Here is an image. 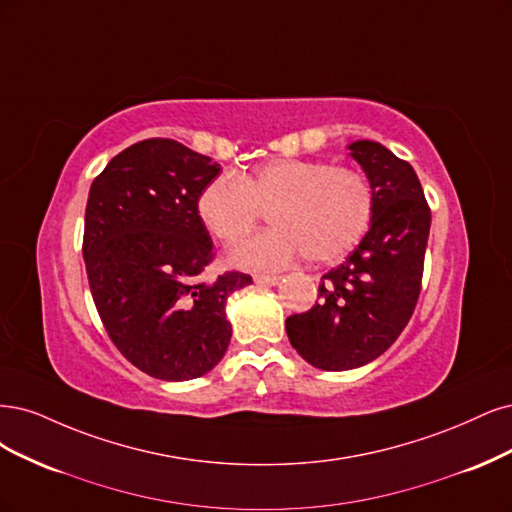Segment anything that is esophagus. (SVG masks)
<instances>
[{
  "instance_id": "obj_1",
  "label": "esophagus",
  "mask_w": 512,
  "mask_h": 512,
  "mask_svg": "<svg viewBox=\"0 0 512 512\" xmlns=\"http://www.w3.org/2000/svg\"><path fill=\"white\" fill-rule=\"evenodd\" d=\"M253 278H255V283H259V285H276L280 280L278 274H255Z\"/></svg>"
}]
</instances>
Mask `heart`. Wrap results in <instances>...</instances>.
<instances>
[{
  "instance_id": "obj_1",
  "label": "heart",
  "mask_w": 512,
  "mask_h": 512,
  "mask_svg": "<svg viewBox=\"0 0 512 512\" xmlns=\"http://www.w3.org/2000/svg\"><path fill=\"white\" fill-rule=\"evenodd\" d=\"M263 210L274 225L234 251L236 266L278 268L300 253L315 263L344 255L366 234L374 193L359 170L272 159L249 174L212 178L197 195L204 227L227 246L249 236Z\"/></svg>"
}]
</instances>
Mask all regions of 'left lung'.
<instances>
[{"label":"left lung","instance_id":"1","mask_svg":"<svg viewBox=\"0 0 512 512\" xmlns=\"http://www.w3.org/2000/svg\"><path fill=\"white\" fill-rule=\"evenodd\" d=\"M374 193L368 234L338 268L321 276L319 302L287 317V336L310 366H366L398 340L415 312L432 212L417 172L378 142H353Z\"/></svg>","mask_w":512,"mask_h":512}]
</instances>
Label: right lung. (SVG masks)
Wrapping results in <instances>:
<instances>
[{"instance_id": "obj_1", "label": "right lung", "mask_w": 512, "mask_h": 512, "mask_svg": "<svg viewBox=\"0 0 512 512\" xmlns=\"http://www.w3.org/2000/svg\"><path fill=\"white\" fill-rule=\"evenodd\" d=\"M219 163L170 138L136 142L95 176L82 255L97 312L114 346L161 381H191L223 359L229 293L253 283L208 280L212 240L197 195Z\"/></svg>"}]
</instances>
